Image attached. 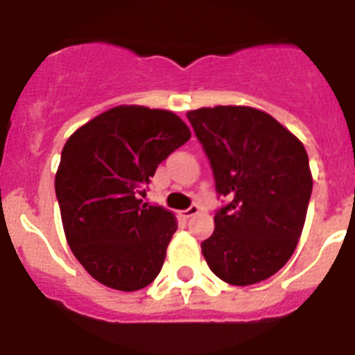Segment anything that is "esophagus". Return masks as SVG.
Segmentation results:
<instances>
[{"mask_svg":"<svg viewBox=\"0 0 355 355\" xmlns=\"http://www.w3.org/2000/svg\"><path fill=\"white\" fill-rule=\"evenodd\" d=\"M199 209H200L199 205H192V206H190V208H187V209H184V211H181V213H183L184 218H190V216L197 215V213H199Z\"/></svg>","mask_w":355,"mask_h":355,"instance_id":"34e87169","label":"esophagus"}]
</instances>
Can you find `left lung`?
Masks as SVG:
<instances>
[{
	"label": "left lung",
	"mask_w": 355,
	"mask_h": 355,
	"mask_svg": "<svg viewBox=\"0 0 355 355\" xmlns=\"http://www.w3.org/2000/svg\"><path fill=\"white\" fill-rule=\"evenodd\" d=\"M218 196L215 231L200 243L216 277L234 286L265 281L291 258L313 190L307 153L274 117L249 106L187 114Z\"/></svg>",
	"instance_id": "8db88e82"
}]
</instances>
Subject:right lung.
Returning <instances> with one entry per match:
<instances>
[{
    "label": "right lung",
    "mask_w": 355,
    "mask_h": 355,
    "mask_svg": "<svg viewBox=\"0 0 355 355\" xmlns=\"http://www.w3.org/2000/svg\"><path fill=\"white\" fill-rule=\"evenodd\" d=\"M190 135L167 110L115 106L65 142L55 178L65 238L105 286L142 290L162 270L178 224L171 211L142 197L159 163Z\"/></svg>",
    "instance_id": "right-lung-1"
}]
</instances>
